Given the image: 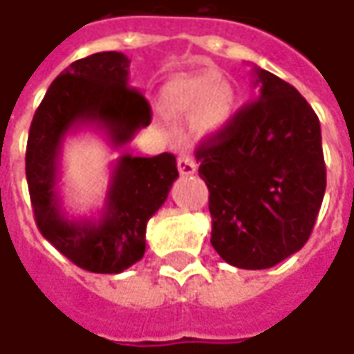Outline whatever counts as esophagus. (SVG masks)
<instances>
[{"mask_svg":"<svg viewBox=\"0 0 354 354\" xmlns=\"http://www.w3.org/2000/svg\"><path fill=\"white\" fill-rule=\"evenodd\" d=\"M178 170H180V174L182 176H189V174H196L197 165L196 160L192 155H187V153H182L180 157H178Z\"/></svg>","mask_w":354,"mask_h":354,"instance_id":"1","label":"esophagus"}]
</instances>
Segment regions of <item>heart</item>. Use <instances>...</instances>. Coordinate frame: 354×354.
<instances>
[{"label":"heart","mask_w":354,"mask_h":354,"mask_svg":"<svg viewBox=\"0 0 354 354\" xmlns=\"http://www.w3.org/2000/svg\"><path fill=\"white\" fill-rule=\"evenodd\" d=\"M167 102L180 116H196L197 126L215 131L234 114V91L225 79L197 75L178 79L167 91Z\"/></svg>","instance_id":"heart-1"}]
</instances>
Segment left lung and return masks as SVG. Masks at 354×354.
I'll return each mask as SVG.
<instances>
[{
  "mask_svg": "<svg viewBox=\"0 0 354 354\" xmlns=\"http://www.w3.org/2000/svg\"><path fill=\"white\" fill-rule=\"evenodd\" d=\"M259 98L197 147L211 244L227 263L268 269L308 242L326 194L322 129L306 98L254 67Z\"/></svg>",
  "mask_w": 354,
  "mask_h": 354,
  "instance_id": "1",
  "label": "left lung"
}]
</instances>
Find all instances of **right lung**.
Listing matches in <instances>:
<instances>
[{"label":"right lung","mask_w":354,"mask_h":354,"mask_svg":"<svg viewBox=\"0 0 354 354\" xmlns=\"http://www.w3.org/2000/svg\"><path fill=\"white\" fill-rule=\"evenodd\" d=\"M127 75L129 57L122 52L73 62L48 88L26 143V182L38 230L77 268L93 273H122L143 258L147 221L167 201L178 178L170 153H126L114 165L100 218H69L62 209L59 155L69 131L95 126L118 149L151 124V106L129 86Z\"/></svg>","instance_id":"add662e5"}]
</instances>
